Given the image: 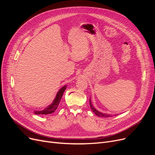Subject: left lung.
<instances>
[{"mask_svg": "<svg viewBox=\"0 0 155 155\" xmlns=\"http://www.w3.org/2000/svg\"><path fill=\"white\" fill-rule=\"evenodd\" d=\"M90 106H91V109H92V110L94 112V113L98 116H100V117H104V118H107V117H110V115L109 114H104V113H101V112L97 111L94 107H93L92 105V103L91 101V100H90Z\"/></svg>", "mask_w": 155, "mask_h": 155, "instance_id": "left-lung-1", "label": "left lung"}]
</instances>
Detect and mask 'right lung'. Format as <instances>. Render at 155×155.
Returning <instances> with one entry per match:
<instances>
[{
  "label": "right lung",
  "mask_w": 155,
  "mask_h": 155,
  "mask_svg": "<svg viewBox=\"0 0 155 155\" xmlns=\"http://www.w3.org/2000/svg\"><path fill=\"white\" fill-rule=\"evenodd\" d=\"M66 88H67V86H64L61 88L59 91L58 92V93L57 94V95H56V97L52 104L43 110L34 111L35 114H51L52 112H54L56 109H57L58 107L59 106L61 99L63 93Z\"/></svg>",
  "instance_id": "1"
}]
</instances>
